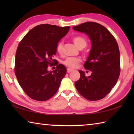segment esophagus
Here are the masks:
<instances>
[{
  "instance_id": "esophagus-1",
  "label": "esophagus",
  "mask_w": 134,
  "mask_h": 134,
  "mask_svg": "<svg viewBox=\"0 0 134 134\" xmlns=\"http://www.w3.org/2000/svg\"><path fill=\"white\" fill-rule=\"evenodd\" d=\"M72 71H73V70L71 69H67V72H70Z\"/></svg>"
}]
</instances>
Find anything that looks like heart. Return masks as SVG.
Returning a JSON list of instances; mask_svg holds the SVG:
<instances>
[{
    "mask_svg": "<svg viewBox=\"0 0 134 134\" xmlns=\"http://www.w3.org/2000/svg\"><path fill=\"white\" fill-rule=\"evenodd\" d=\"M72 41L74 43L78 48L81 46H86V40L83 37L81 36H76L72 38ZM63 48L62 42H59L57 45L56 49L58 52L59 53H62ZM81 62V59L78 58H67L63 62L64 65L71 68H75L76 67L79 62Z\"/></svg>",
    "mask_w": 134,
    "mask_h": 134,
    "instance_id": "b5f03b06",
    "label": "heart"
}]
</instances>
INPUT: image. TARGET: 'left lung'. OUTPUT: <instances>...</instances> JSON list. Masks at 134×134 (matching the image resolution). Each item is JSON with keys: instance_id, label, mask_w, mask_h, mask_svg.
I'll return each mask as SVG.
<instances>
[{"instance_id": "obj_1", "label": "left lung", "mask_w": 134, "mask_h": 134, "mask_svg": "<svg viewBox=\"0 0 134 134\" xmlns=\"http://www.w3.org/2000/svg\"><path fill=\"white\" fill-rule=\"evenodd\" d=\"M72 29L89 37L92 48L85 69L91 71L86 76L79 70L80 78L75 86L81 96L89 101L104 98L117 83L120 72V57L118 44L114 37L106 27L94 22H87Z\"/></svg>"}]
</instances>
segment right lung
<instances>
[{
	"label": "right lung",
	"instance_id": "right-lung-1",
	"mask_svg": "<svg viewBox=\"0 0 134 134\" xmlns=\"http://www.w3.org/2000/svg\"><path fill=\"white\" fill-rule=\"evenodd\" d=\"M69 26L42 24L28 32L17 48L15 74L19 84L26 94L33 99L44 101L58 92L67 72L64 65L48 71L47 67L56 64L53 56L59 41L67 35Z\"/></svg>",
	"mask_w": 134,
	"mask_h": 134
}]
</instances>
